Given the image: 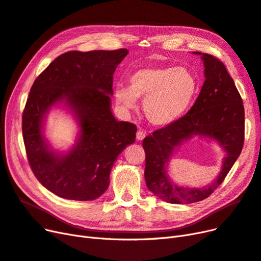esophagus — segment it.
Wrapping results in <instances>:
<instances>
[{
  "label": "esophagus",
  "instance_id": "1",
  "mask_svg": "<svg viewBox=\"0 0 261 261\" xmlns=\"http://www.w3.org/2000/svg\"><path fill=\"white\" fill-rule=\"evenodd\" d=\"M144 138H145V132H143V131L139 130V131L137 132V140H138V141H142Z\"/></svg>",
  "mask_w": 261,
  "mask_h": 261
}]
</instances>
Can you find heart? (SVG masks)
<instances>
[{"label":"heart","mask_w":261,"mask_h":261,"mask_svg":"<svg viewBox=\"0 0 261 261\" xmlns=\"http://www.w3.org/2000/svg\"><path fill=\"white\" fill-rule=\"evenodd\" d=\"M196 91V78L187 67L146 66L129 75L128 88L115 89V99L127 111L137 107V99H143L147 120L164 127L188 111Z\"/></svg>","instance_id":"b5f03b06"}]
</instances>
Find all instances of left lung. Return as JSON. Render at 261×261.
Here are the masks:
<instances>
[{"mask_svg":"<svg viewBox=\"0 0 261 261\" xmlns=\"http://www.w3.org/2000/svg\"><path fill=\"white\" fill-rule=\"evenodd\" d=\"M194 54L201 55L205 66V82L196 102L187 115L143 141L146 186L156 196L171 204L196 203L213 194L237 162L244 144L245 113L233 79L217 57L200 52ZM194 135L215 139L227 153L218 178L200 189L176 186L165 170L175 148Z\"/></svg>","mask_w":261,"mask_h":261,"instance_id":"8db88e82","label":"left lung"}]
</instances>
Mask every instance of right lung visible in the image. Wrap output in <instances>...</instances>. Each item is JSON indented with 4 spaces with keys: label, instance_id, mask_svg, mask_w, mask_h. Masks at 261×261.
<instances>
[{
    "label": "right lung",
    "instance_id": "add662e5",
    "mask_svg": "<svg viewBox=\"0 0 261 261\" xmlns=\"http://www.w3.org/2000/svg\"><path fill=\"white\" fill-rule=\"evenodd\" d=\"M128 49L70 51L49 64L33 82L22 113V137L28 162L39 182L55 195L93 200L109 186L118 155L136 141V124L117 121L111 109L113 74ZM64 101L81 127L67 154L53 152L43 136L50 107Z\"/></svg>",
    "mask_w": 261,
    "mask_h": 261
}]
</instances>
